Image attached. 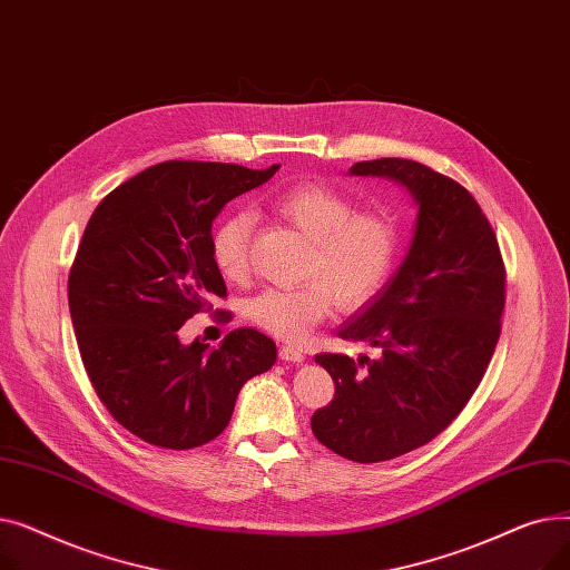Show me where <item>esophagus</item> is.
<instances>
[{"mask_svg": "<svg viewBox=\"0 0 570 570\" xmlns=\"http://www.w3.org/2000/svg\"><path fill=\"white\" fill-rule=\"evenodd\" d=\"M279 357H282V361H286V363H297V365H301V363H305V353H303V348H297V346H282L279 348Z\"/></svg>", "mask_w": 570, "mask_h": 570, "instance_id": "34e87169", "label": "esophagus"}]
</instances>
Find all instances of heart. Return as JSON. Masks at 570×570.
Returning <instances> with one entry per match:
<instances>
[{"label": "heart", "mask_w": 570, "mask_h": 570, "mask_svg": "<svg viewBox=\"0 0 570 570\" xmlns=\"http://www.w3.org/2000/svg\"><path fill=\"white\" fill-rule=\"evenodd\" d=\"M267 205L309 239L303 263V277L309 282L297 288H265L252 297L247 316L261 331L301 342L333 312L335 303L344 312L361 309L393 277L402 235L391 215L379 209L357 213L353 198L318 183L286 187L269 196ZM252 228V215L237 209L209 237L213 261L230 282L247 275Z\"/></svg>", "instance_id": "heart-1"}]
</instances>
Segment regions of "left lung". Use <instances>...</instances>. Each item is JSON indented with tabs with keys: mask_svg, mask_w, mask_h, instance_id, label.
Here are the masks:
<instances>
[{
	"mask_svg": "<svg viewBox=\"0 0 570 570\" xmlns=\"http://www.w3.org/2000/svg\"><path fill=\"white\" fill-rule=\"evenodd\" d=\"M348 173L395 179L417 205L397 273L337 333L376 357L316 355L335 397L312 415V432L370 464L430 443L471 400L499 342L505 269L481 205L455 179L411 159L361 161Z\"/></svg>",
	"mask_w": 570,
	"mask_h": 570,
	"instance_id": "left-lung-1",
	"label": "left lung"
}]
</instances>
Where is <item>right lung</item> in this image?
I'll use <instances>...</instances> for the list:
<instances>
[{"label": "right lung", "mask_w": 570, "mask_h": 570, "mask_svg": "<svg viewBox=\"0 0 570 570\" xmlns=\"http://www.w3.org/2000/svg\"><path fill=\"white\" fill-rule=\"evenodd\" d=\"M277 170L164 161L112 189L85 226L69 273L82 365L115 421L147 443L189 451L213 441L239 387L277 361L275 342L254 327H237L217 348L177 337L226 297L209 252L215 217Z\"/></svg>", "instance_id": "obj_1"}]
</instances>
